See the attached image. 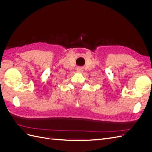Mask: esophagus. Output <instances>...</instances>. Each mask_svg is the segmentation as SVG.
I'll return each mask as SVG.
<instances>
[{
  "mask_svg": "<svg viewBox=\"0 0 152 152\" xmlns=\"http://www.w3.org/2000/svg\"><path fill=\"white\" fill-rule=\"evenodd\" d=\"M76 71H77V72H78V73H81V72H83V69H82V68L79 67V68H77L76 69Z\"/></svg>",
  "mask_w": 152,
  "mask_h": 152,
  "instance_id": "34e87169",
  "label": "esophagus"
}]
</instances>
